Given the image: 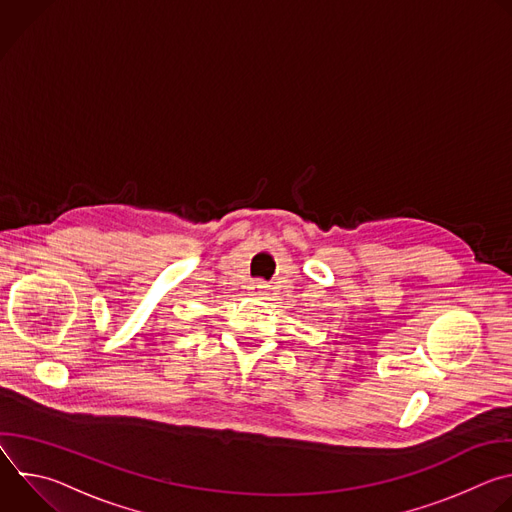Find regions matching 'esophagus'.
<instances>
[{"label":"esophagus","instance_id":"esophagus-1","mask_svg":"<svg viewBox=\"0 0 512 512\" xmlns=\"http://www.w3.org/2000/svg\"><path fill=\"white\" fill-rule=\"evenodd\" d=\"M267 294H269V289H267V285H265L263 281H255V283H253L251 296H255V298H265Z\"/></svg>","mask_w":512,"mask_h":512}]
</instances>
